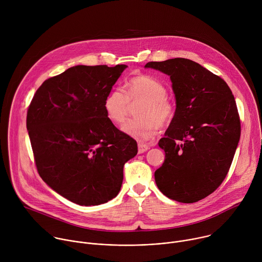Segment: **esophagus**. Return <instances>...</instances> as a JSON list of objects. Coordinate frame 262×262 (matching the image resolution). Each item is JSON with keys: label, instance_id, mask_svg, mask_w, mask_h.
Listing matches in <instances>:
<instances>
[{"label": "esophagus", "instance_id": "1", "mask_svg": "<svg viewBox=\"0 0 262 262\" xmlns=\"http://www.w3.org/2000/svg\"><path fill=\"white\" fill-rule=\"evenodd\" d=\"M148 149H149V146H148V145L141 144V143L138 144V152H139V154H144L145 151L148 150Z\"/></svg>", "mask_w": 262, "mask_h": 262}]
</instances>
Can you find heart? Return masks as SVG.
<instances>
[{"instance_id":"1","label":"heart","mask_w":262,"mask_h":262,"mask_svg":"<svg viewBox=\"0 0 262 262\" xmlns=\"http://www.w3.org/2000/svg\"><path fill=\"white\" fill-rule=\"evenodd\" d=\"M143 100L138 111V119L127 120L121 130L138 141L157 137L160 126L169 124L175 116V105L167 97L166 86L150 76H139L122 88L112 90L104 98L103 110L110 121L120 124L124 121L129 101Z\"/></svg>"}]
</instances>
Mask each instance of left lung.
I'll return each mask as SVG.
<instances>
[{"mask_svg": "<svg viewBox=\"0 0 262 262\" xmlns=\"http://www.w3.org/2000/svg\"><path fill=\"white\" fill-rule=\"evenodd\" d=\"M168 74L175 94V116L159 146L165 162L155 172L159 190L168 198L197 202L225 179L241 137L234 96L226 82L184 58L148 62Z\"/></svg>", "mask_w": 262, "mask_h": 262, "instance_id": "8db88e82", "label": "left lung"}]
</instances>
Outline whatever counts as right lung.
Masks as SVG:
<instances>
[{
  "mask_svg": "<svg viewBox=\"0 0 262 262\" xmlns=\"http://www.w3.org/2000/svg\"><path fill=\"white\" fill-rule=\"evenodd\" d=\"M126 65L68 68L43 82L27 114V129L42 180L67 200L84 206L115 198L123 166L137 142L104 113L103 101Z\"/></svg>",
  "mask_w": 262,
  "mask_h": 262,
  "instance_id": "right-lung-1",
  "label": "right lung"
}]
</instances>
